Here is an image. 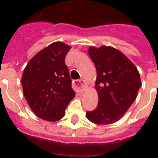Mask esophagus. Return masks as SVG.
I'll return each instance as SVG.
<instances>
[{"label": "esophagus", "instance_id": "34e87169", "mask_svg": "<svg viewBox=\"0 0 158 158\" xmlns=\"http://www.w3.org/2000/svg\"><path fill=\"white\" fill-rule=\"evenodd\" d=\"M73 87L77 90L78 92H84L88 88V85L85 80H76L73 81Z\"/></svg>", "mask_w": 158, "mask_h": 158}]
</instances>
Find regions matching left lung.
Wrapping results in <instances>:
<instances>
[{
	"instance_id": "8db88e82",
	"label": "left lung",
	"mask_w": 158,
	"mask_h": 158,
	"mask_svg": "<svg viewBox=\"0 0 158 158\" xmlns=\"http://www.w3.org/2000/svg\"><path fill=\"white\" fill-rule=\"evenodd\" d=\"M89 54L96 68L95 89L98 105L86 117L95 124L107 125L125 115L142 85L139 72L131 60L117 49L90 47Z\"/></svg>"
}]
</instances>
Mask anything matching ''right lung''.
I'll list each match as a JSON object with an SVG mask.
<instances>
[{
    "label": "right lung",
    "mask_w": 158,
    "mask_h": 158,
    "mask_svg": "<svg viewBox=\"0 0 158 158\" xmlns=\"http://www.w3.org/2000/svg\"><path fill=\"white\" fill-rule=\"evenodd\" d=\"M71 47L54 42L28 62L21 78L24 97L32 111L44 120L62 118L75 92L65 58Z\"/></svg>",
    "instance_id": "obj_1"
}]
</instances>
